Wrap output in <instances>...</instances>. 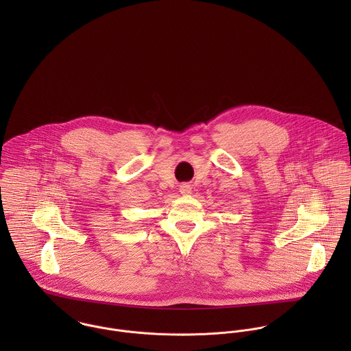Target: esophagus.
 Returning <instances> with one entry per match:
<instances>
[{
    "mask_svg": "<svg viewBox=\"0 0 351 351\" xmlns=\"http://www.w3.org/2000/svg\"><path fill=\"white\" fill-rule=\"evenodd\" d=\"M180 192H181V195H191L192 193V186L189 184H182L180 186Z\"/></svg>",
    "mask_w": 351,
    "mask_h": 351,
    "instance_id": "obj_1",
    "label": "esophagus"
}]
</instances>
